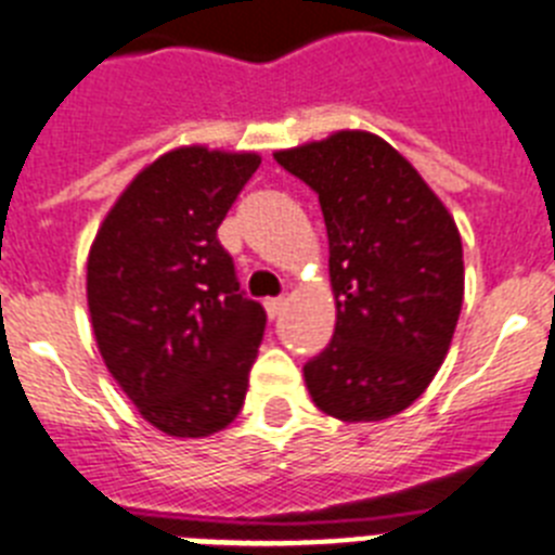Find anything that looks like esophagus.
Listing matches in <instances>:
<instances>
[{
  "mask_svg": "<svg viewBox=\"0 0 555 555\" xmlns=\"http://www.w3.org/2000/svg\"><path fill=\"white\" fill-rule=\"evenodd\" d=\"M263 308H267L269 320H274V317H281V311L286 308V297H272V300L263 302Z\"/></svg>",
  "mask_w": 555,
  "mask_h": 555,
  "instance_id": "obj_1",
  "label": "esophagus"
}]
</instances>
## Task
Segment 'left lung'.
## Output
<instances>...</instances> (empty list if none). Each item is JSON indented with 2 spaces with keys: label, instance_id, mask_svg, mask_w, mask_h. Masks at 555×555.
Wrapping results in <instances>:
<instances>
[{
  "label": "left lung",
  "instance_id": "left-lung-1",
  "mask_svg": "<svg viewBox=\"0 0 555 555\" xmlns=\"http://www.w3.org/2000/svg\"><path fill=\"white\" fill-rule=\"evenodd\" d=\"M320 194L336 331L306 366L317 409L380 423L430 386L464 300V255L450 210L380 135L338 130L274 152Z\"/></svg>",
  "mask_w": 555,
  "mask_h": 555
}]
</instances>
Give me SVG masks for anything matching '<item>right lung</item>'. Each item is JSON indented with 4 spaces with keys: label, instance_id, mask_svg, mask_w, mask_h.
<instances>
[{
    "label": "right lung",
    "instance_id": "obj_1",
    "mask_svg": "<svg viewBox=\"0 0 555 555\" xmlns=\"http://www.w3.org/2000/svg\"><path fill=\"white\" fill-rule=\"evenodd\" d=\"M261 155L178 146L130 180L88 253L107 372L152 428L203 439L233 423L267 327L217 230Z\"/></svg>",
    "mask_w": 555,
    "mask_h": 555
}]
</instances>
